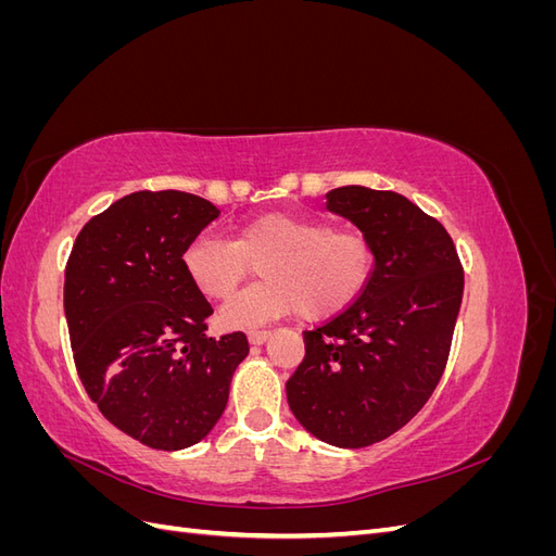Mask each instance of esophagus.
Listing matches in <instances>:
<instances>
[{"label":"esophagus","mask_w":556,"mask_h":556,"mask_svg":"<svg viewBox=\"0 0 556 556\" xmlns=\"http://www.w3.org/2000/svg\"><path fill=\"white\" fill-rule=\"evenodd\" d=\"M268 336H271V331H266V329H250L248 331V341L252 343V345H262Z\"/></svg>","instance_id":"obj_1"}]
</instances>
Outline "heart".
Listing matches in <instances>:
<instances>
[{
    "instance_id": "heart-1",
    "label": "heart",
    "mask_w": 556,
    "mask_h": 556,
    "mask_svg": "<svg viewBox=\"0 0 556 556\" xmlns=\"http://www.w3.org/2000/svg\"><path fill=\"white\" fill-rule=\"evenodd\" d=\"M185 271L208 299L227 301L260 266L262 282L233 296L220 313L227 329L290 315L327 319L345 311L376 271V245L357 229L323 217L268 213L245 223L233 241L201 233L182 252Z\"/></svg>"
}]
</instances>
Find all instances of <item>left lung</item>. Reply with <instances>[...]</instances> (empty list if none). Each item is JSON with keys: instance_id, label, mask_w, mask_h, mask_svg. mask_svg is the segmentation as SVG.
Wrapping results in <instances>:
<instances>
[{"instance_id": "obj_1", "label": "left lung", "mask_w": 556, "mask_h": 556, "mask_svg": "<svg viewBox=\"0 0 556 556\" xmlns=\"http://www.w3.org/2000/svg\"><path fill=\"white\" fill-rule=\"evenodd\" d=\"M327 208L374 241L376 271L345 311L304 331L306 357L285 390L319 441L366 447L406 427L439 384L464 268L447 229L403 194L345 185Z\"/></svg>"}]
</instances>
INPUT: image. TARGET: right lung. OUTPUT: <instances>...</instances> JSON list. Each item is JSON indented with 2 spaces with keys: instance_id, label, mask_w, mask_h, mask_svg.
<instances>
[{
  "instance_id": "obj_1",
  "label": "right lung",
  "mask_w": 556,
  "mask_h": 556,
  "mask_svg": "<svg viewBox=\"0 0 556 556\" xmlns=\"http://www.w3.org/2000/svg\"><path fill=\"white\" fill-rule=\"evenodd\" d=\"M220 215L178 190L131 192L86 223L64 268L78 378L113 427L153 450L199 443L248 357L243 331L213 339V308L182 252Z\"/></svg>"
}]
</instances>
